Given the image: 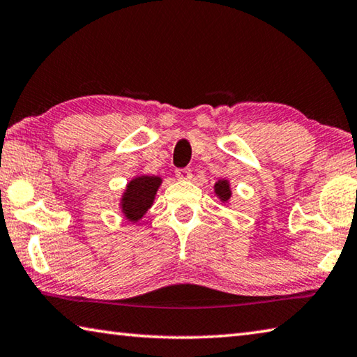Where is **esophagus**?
I'll list each match as a JSON object with an SVG mask.
<instances>
[{
	"mask_svg": "<svg viewBox=\"0 0 357 357\" xmlns=\"http://www.w3.org/2000/svg\"><path fill=\"white\" fill-rule=\"evenodd\" d=\"M174 173H176V178L181 179V181L190 179V176H192V173H190L189 168H178V170L174 172Z\"/></svg>",
	"mask_w": 357,
	"mask_h": 357,
	"instance_id": "1",
	"label": "esophagus"
}]
</instances>
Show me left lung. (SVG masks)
<instances>
[{
    "label": "left lung",
    "mask_w": 357,
    "mask_h": 357,
    "mask_svg": "<svg viewBox=\"0 0 357 357\" xmlns=\"http://www.w3.org/2000/svg\"><path fill=\"white\" fill-rule=\"evenodd\" d=\"M215 193L220 197L222 202H227L229 195H231V192H229V187L227 181H219V183L215 184Z\"/></svg>",
    "instance_id": "obj_1"
}]
</instances>
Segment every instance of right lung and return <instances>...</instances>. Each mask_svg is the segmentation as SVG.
I'll list each match as a JSON object with an SVG mask.
<instances>
[{
  "label": "right lung",
  "instance_id": "1",
  "mask_svg": "<svg viewBox=\"0 0 357 357\" xmlns=\"http://www.w3.org/2000/svg\"><path fill=\"white\" fill-rule=\"evenodd\" d=\"M160 185V178L140 176L132 179L123 197V211L128 219L138 220L153 204L154 195Z\"/></svg>",
  "mask_w": 357,
  "mask_h": 357
}]
</instances>
